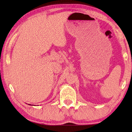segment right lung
<instances>
[{
  "label": "right lung",
  "mask_w": 132,
  "mask_h": 132,
  "mask_svg": "<svg viewBox=\"0 0 132 132\" xmlns=\"http://www.w3.org/2000/svg\"><path fill=\"white\" fill-rule=\"evenodd\" d=\"M29 105H30V104H29Z\"/></svg>",
  "instance_id": "right-lung-1"
}]
</instances>
